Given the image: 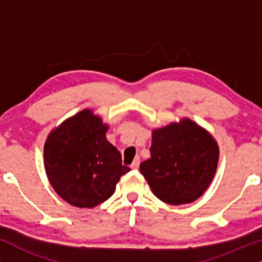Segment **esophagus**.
<instances>
[{
	"mask_svg": "<svg viewBox=\"0 0 262 262\" xmlns=\"http://www.w3.org/2000/svg\"><path fill=\"white\" fill-rule=\"evenodd\" d=\"M138 167H139V157H136V159L134 160V162H132V164H131V168L132 169H137Z\"/></svg>",
	"mask_w": 262,
	"mask_h": 262,
	"instance_id": "esophagus-1",
	"label": "esophagus"
}]
</instances>
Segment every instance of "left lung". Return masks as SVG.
<instances>
[{"label": "left lung", "instance_id": "8db88e82", "mask_svg": "<svg viewBox=\"0 0 262 262\" xmlns=\"http://www.w3.org/2000/svg\"><path fill=\"white\" fill-rule=\"evenodd\" d=\"M151 157L139 166L154 194L170 205L194 202L217 170L220 148L212 136L188 118L152 130Z\"/></svg>", "mask_w": 262, "mask_h": 262}]
</instances>
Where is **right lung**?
Instances as JSON below:
<instances>
[{
    "label": "right lung",
    "instance_id": "1",
    "mask_svg": "<svg viewBox=\"0 0 262 262\" xmlns=\"http://www.w3.org/2000/svg\"><path fill=\"white\" fill-rule=\"evenodd\" d=\"M108 125L85 108L50 132L44 166L53 189L77 207L98 206L116 191L121 175L130 171L106 138Z\"/></svg>",
    "mask_w": 262,
    "mask_h": 262
}]
</instances>
